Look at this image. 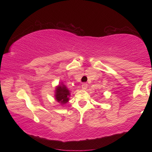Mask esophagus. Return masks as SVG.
I'll use <instances>...</instances> for the list:
<instances>
[{"mask_svg":"<svg viewBox=\"0 0 152 152\" xmlns=\"http://www.w3.org/2000/svg\"><path fill=\"white\" fill-rule=\"evenodd\" d=\"M88 87V84L87 83H83L82 84V88L83 90H86Z\"/></svg>","mask_w":152,"mask_h":152,"instance_id":"esophagus-1","label":"esophagus"}]
</instances>
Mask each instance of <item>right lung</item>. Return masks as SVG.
I'll return each mask as SVG.
<instances>
[{
  "instance_id": "right-lung-1",
  "label": "right lung",
  "mask_w": 152,
  "mask_h": 152,
  "mask_svg": "<svg viewBox=\"0 0 152 152\" xmlns=\"http://www.w3.org/2000/svg\"><path fill=\"white\" fill-rule=\"evenodd\" d=\"M70 91L62 84L61 85L58 86L57 88H56V99L60 103L65 104L68 101V97L70 96Z\"/></svg>"
}]
</instances>
